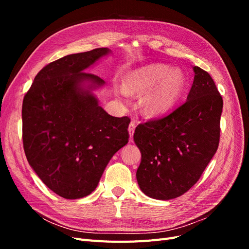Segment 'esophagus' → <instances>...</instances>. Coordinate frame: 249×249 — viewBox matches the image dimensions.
Returning a JSON list of instances; mask_svg holds the SVG:
<instances>
[{
  "label": "esophagus",
  "mask_w": 249,
  "mask_h": 249,
  "mask_svg": "<svg viewBox=\"0 0 249 249\" xmlns=\"http://www.w3.org/2000/svg\"><path fill=\"white\" fill-rule=\"evenodd\" d=\"M135 127H136V124H135V122H131V124H130V125H129V133H130V138L132 139V137H133V134H134V132H135Z\"/></svg>",
  "instance_id": "obj_1"
}]
</instances>
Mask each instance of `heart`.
I'll list each match as a JSON object with an SVG mask.
<instances>
[{
    "mask_svg": "<svg viewBox=\"0 0 249 249\" xmlns=\"http://www.w3.org/2000/svg\"><path fill=\"white\" fill-rule=\"evenodd\" d=\"M187 84L185 73L169 65L154 63L138 67L124 78V88L119 93H143L141 107L148 115H161L176 106Z\"/></svg>",
    "mask_w": 249,
    "mask_h": 249,
    "instance_id": "obj_1",
    "label": "heart"
}]
</instances>
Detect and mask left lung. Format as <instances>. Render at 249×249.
Returning <instances> with one entry per match:
<instances>
[{
  "instance_id": "1",
  "label": "left lung",
  "mask_w": 249,
  "mask_h": 249,
  "mask_svg": "<svg viewBox=\"0 0 249 249\" xmlns=\"http://www.w3.org/2000/svg\"><path fill=\"white\" fill-rule=\"evenodd\" d=\"M187 101L169 115L139 124L134 141L140 149L136 172L141 191L168 200L199 179L219 144L223 101L210 74L193 67Z\"/></svg>"
}]
</instances>
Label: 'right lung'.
I'll use <instances>...</instances> for the list:
<instances>
[{"instance_id": "right-lung-1", "label": "right lung", "mask_w": 249, "mask_h": 249, "mask_svg": "<svg viewBox=\"0 0 249 249\" xmlns=\"http://www.w3.org/2000/svg\"><path fill=\"white\" fill-rule=\"evenodd\" d=\"M108 48L67 55L37 73L22 102V143L30 166L66 199L99 185L111 158L129 142L130 118L105 111L93 91L105 81L85 72Z\"/></svg>"}]
</instances>
